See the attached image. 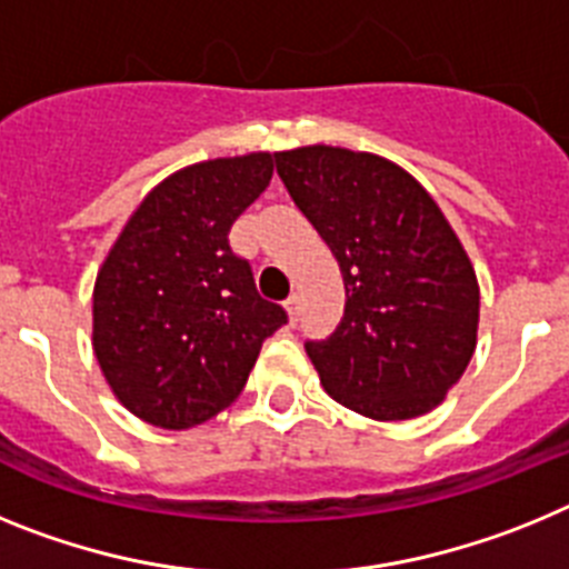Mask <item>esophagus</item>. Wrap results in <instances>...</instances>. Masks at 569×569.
I'll list each match as a JSON object with an SVG mask.
<instances>
[{
    "label": "esophagus",
    "instance_id": "esophagus-1",
    "mask_svg": "<svg viewBox=\"0 0 569 569\" xmlns=\"http://www.w3.org/2000/svg\"><path fill=\"white\" fill-rule=\"evenodd\" d=\"M284 310H288L290 321H299V310H301V296L293 293L288 301H284Z\"/></svg>",
    "mask_w": 569,
    "mask_h": 569
}]
</instances>
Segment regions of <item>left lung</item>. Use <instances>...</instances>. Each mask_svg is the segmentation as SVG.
<instances>
[{"label":"left lung","instance_id":"obj_1","mask_svg":"<svg viewBox=\"0 0 569 569\" xmlns=\"http://www.w3.org/2000/svg\"><path fill=\"white\" fill-rule=\"evenodd\" d=\"M276 170L345 279L339 328L305 345L321 387L376 421L430 413L479 336V279L456 230L385 156L305 144L276 153Z\"/></svg>","mask_w":569,"mask_h":569}]
</instances>
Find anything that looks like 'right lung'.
Instances as JSON below:
<instances>
[{
	"label": "right lung",
	"mask_w": 569,
	"mask_h": 569,
	"mask_svg": "<svg viewBox=\"0 0 569 569\" xmlns=\"http://www.w3.org/2000/svg\"><path fill=\"white\" fill-rule=\"evenodd\" d=\"M273 153L222 156L176 170L144 196L93 284V353L136 419L188 430L222 413L261 341L288 321L256 293L230 250V224L270 184Z\"/></svg>",
	"instance_id": "right-lung-1"
}]
</instances>
